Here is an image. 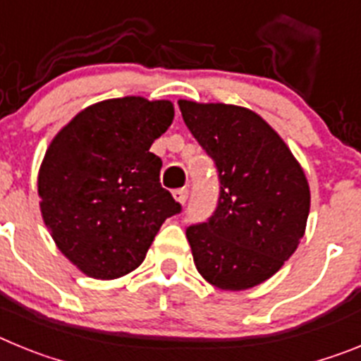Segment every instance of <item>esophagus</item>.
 <instances>
[{
	"instance_id": "obj_1",
	"label": "esophagus",
	"mask_w": 361,
	"mask_h": 361,
	"mask_svg": "<svg viewBox=\"0 0 361 361\" xmlns=\"http://www.w3.org/2000/svg\"><path fill=\"white\" fill-rule=\"evenodd\" d=\"M173 199L177 200L178 204H184L188 200V190L186 188H180V190L173 191Z\"/></svg>"
}]
</instances>
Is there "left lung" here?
Wrapping results in <instances>:
<instances>
[{
    "mask_svg": "<svg viewBox=\"0 0 361 361\" xmlns=\"http://www.w3.org/2000/svg\"><path fill=\"white\" fill-rule=\"evenodd\" d=\"M178 108L220 180L212 219L186 229L197 271L222 291L255 288L275 275L304 237L311 206L304 170L250 108L186 99Z\"/></svg>",
    "mask_w": 361,
    "mask_h": 361,
    "instance_id": "8db88e82",
    "label": "left lung"
}]
</instances>
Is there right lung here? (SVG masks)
<instances>
[{"mask_svg":"<svg viewBox=\"0 0 361 361\" xmlns=\"http://www.w3.org/2000/svg\"><path fill=\"white\" fill-rule=\"evenodd\" d=\"M171 101L106 99L85 108L50 142L37 175L44 226L86 276L114 280L141 266L168 216L180 212L149 152L173 123Z\"/></svg>","mask_w":361,"mask_h":361,"instance_id":"obj_1","label":"right lung"}]
</instances>
